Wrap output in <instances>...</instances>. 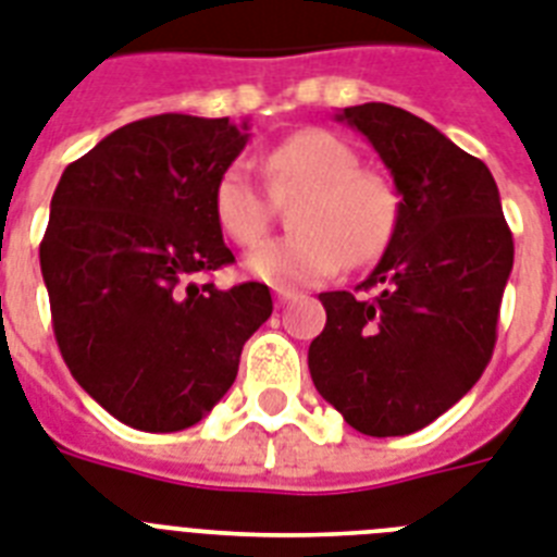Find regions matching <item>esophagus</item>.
<instances>
[{"label":"esophagus","mask_w":557,"mask_h":557,"mask_svg":"<svg viewBox=\"0 0 557 557\" xmlns=\"http://www.w3.org/2000/svg\"><path fill=\"white\" fill-rule=\"evenodd\" d=\"M294 297H297V292H292V288H274V300H277V306H286Z\"/></svg>","instance_id":"esophagus-1"}]
</instances>
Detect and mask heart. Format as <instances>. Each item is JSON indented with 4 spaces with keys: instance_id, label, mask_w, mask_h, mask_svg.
I'll return each instance as SVG.
<instances>
[{
    "instance_id": "obj_1",
    "label": "heart",
    "mask_w": 557,
    "mask_h": 557,
    "mask_svg": "<svg viewBox=\"0 0 557 557\" xmlns=\"http://www.w3.org/2000/svg\"><path fill=\"white\" fill-rule=\"evenodd\" d=\"M265 176L277 194L302 191L294 202L297 232L271 239L248 257V271L271 286L292 288L341 274L343 265L372 263L397 223V197L383 176L360 169L357 153L337 134L306 128L263 153ZM216 225L243 248L271 228L269 191L243 160L225 165L211 194Z\"/></svg>"
}]
</instances>
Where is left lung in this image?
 <instances>
[{"mask_svg":"<svg viewBox=\"0 0 557 557\" xmlns=\"http://www.w3.org/2000/svg\"><path fill=\"white\" fill-rule=\"evenodd\" d=\"M337 120L381 153L400 202L381 263L355 288L366 294H320L311 381L357 432L411 435L492 360L512 232L490 169L435 125L386 102L343 108Z\"/></svg>","mask_w":557,"mask_h":557,"instance_id":"8db88e82","label":"left lung"}]
</instances>
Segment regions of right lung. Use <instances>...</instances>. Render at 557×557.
Here are the masks:
<instances>
[{
    "label": "right lung",
    "mask_w": 557,
    "mask_h": 557,
    "mask_svg": "<svg viewBox=\"0 0 557 557\" xmlns=\"http://www.w3.org/2000/svg\"><path fill=\"white\" fill-rule=\"evenodd\" d=\"M246 143L228 116H148L71 162L53 191L39 243L53 334L76 383L125 426L206 418L271 318L263 283H196L234 263L211 194Z\"/></svg>",
    "instance_id": "add662e5"
}]
</instances>
